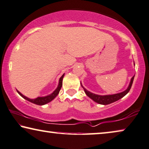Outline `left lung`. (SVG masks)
I'll list each match as a JSON object with an SVG mask.
<instances>
[{
    "mask_svg": "<svg viewBox=\"0 0 149 149\" xmlns=\"http://www.w3.org/2000/svg\"><path fill=\"white\" fill-rule=\"evenodd\" d=\"M135 75L131 78L130 82L129 84L128 87L127 88V89L125 91L121 92V93L114 94V95H96V94L92 93L91 92L87 91L86 89L83 86L82 84L81 83V87L84 88V91L86 95L89 98H91L92 100H94V101L97 102L98 104H104V105H106V104H109L112 103V102H114L121 99V98H123L125 95H126L127 93H129L130 90L132 85L134 78Z\"/></svg>",
    "mask_w": 149,
    "mask_h": 149,
    "instance_id": "left-lung-1",
    "label": "left lung"
}]
</instances>
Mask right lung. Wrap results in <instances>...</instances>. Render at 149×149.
Returning a JSON list of instances; mask_svg holds the SVG:
<instances>
[{"instance_id": "add662e5", "label": "right lung", "mask_w": 149, "mask_h": 149, "mask_svg": "<svg viewBox=\"0 0 149 149\" xmlns=\"http://www.w3.org/2000/svg\"><path fill=\"white\" fill-rule=\"evenodd\" d=\"M64 75H65V74H63L62 76L60 77L59 81H58L57 88H56L54 90L53 93H52L51 94H50V95H47V96H38V97L33 98H33H30L27 97V96H24V95H22V94L19 91H18L17 90V92L19 95L21 96H22L23 98H25V99L27 100H28V101L32 102V103H33V104H38V105H44V104H46L49 103V102H50L51 101H52V100H53L54 98L58 95V94L59 93L60 90L62 87L63 78Z\"/></svg>"}]
</instances>
